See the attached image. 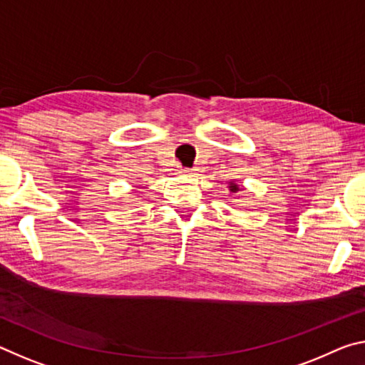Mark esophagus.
<instances>
[{
	"mask_svg": "<svg viewBox=\"0 0 365 365\" xmlns=\"http://www.w3.org/2000/svg\"><path fill=\"white\" fill-rule=\"evenodd\" d=\"M180 174L187 177H193V175H197V169H182Z\"/></svg>",
	"mask_w": 365,
	"mask_h": 365,
	"instance_id": "esophagus-1",
	"label": "esophagus"
}]
</instances>
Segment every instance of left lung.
<instances>
[{
    "label": "left lung",
    "instance_id": "obj_1",
    "mask_svg": "<svg viewBox=\"0 0 365 365\" xmlns=\"http://www.w3.org/2000/svg\"><path fill=\"white\" fill-rule=\"evenodd\" d=\"M228 190H230L232 195H238L240 191L245 190V187H240L238 183H235L233 180H230V182H228Z\"/></svg>",
    "mask_w": 365,
    "mask_h": 365
}]
</instances>
